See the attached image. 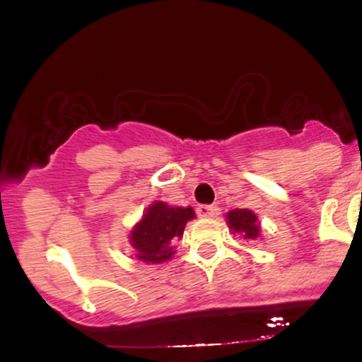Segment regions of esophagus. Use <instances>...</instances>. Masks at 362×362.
Listing matches in <instances>:
<instances>
[{"label": "esophagus", "mask_w": 362, "mask_h": 362, "mask_svg": "<svg viewBox=\"0 0 362 362\" xmlns=\"http://www.w3.org/2000/svg\"><path fill=\"white\" fill-rule=\"evenodd\" d=\"M195 213H197L199 218H213V216L216 214V207L209 206V204H201V206H197Z\"/></svg>", "instance_id": "esophagus-1"}]
</instances>
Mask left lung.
Returning a JSON list of instances; mask_svg holds the SVG:
<instances>
[{
	"label": "left lung",
	"instance_id": "left-lung-1",
	"mask_svg": "<svg viewBox=\"0 0 362 362\" xmlns=\"http://www.w3.org/2000/svg\"><path fill=\"white\" fill-rule=\"evenodd\" d=\"M228 224L233 233H240L245 240H257L260 233V226L257 223V216L248 209H235L226 214Z\"/></svg>",
	"mask_w": 362,
	"mask_h": 362
}]
</instances>
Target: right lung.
Returning <instances> with one entry per match:
<instances>
[{
    "label": "right lung",
    "mask_w": 362,
    "mask_h": 362,
    "mask_svg": "<svg viewBox=\"0 0 362 362\" xmlns=\"http://www.w3.org/2000/svg\"><path fill=\"white\" fill-rule=\"evenodd\" d=\"M194 216L192 207H170L165 202H155L131 231L136 257L148 264L172 259L175 252L172 243L184 235L187 221Z\"/></svg>",
    "instance_id": "add662e5"
}]
</instances>
